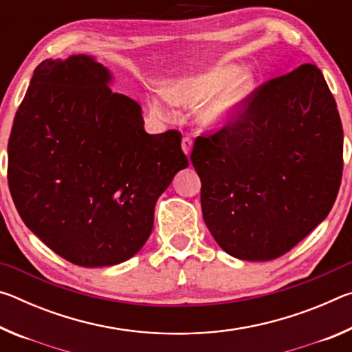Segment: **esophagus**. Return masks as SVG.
Listing matches in <instances>:
<instances>
[{
  "instance_id": "34e87169",
  "label": "esophagus",
  "mask_w": 352,
  "mask_h": 352,
  "mask_svg": "<svg viewBox=\"0 0 352 352\" xmlns=\"http://www.w3.org/2000/svg\"><path fill=\"white\" fill-rule=\"evenodd\" d=\"M182 148H183V152L189 157L190 148H192V140H190L189 136H184V138L182 140Z\"/></svg>"
}]
</instances>
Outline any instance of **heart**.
Returning <instances> with one entry per match:
<instances>
[{
	"label": "heart",
	"mask_w": 352,
	"mask_h": 352,
	"mask_svg": "<svg viewBox=\"0 0 352 352\" xmlns=\"http://www.w3.org/2000/svg\"><path fill=\"white\" fill-rule=\"evenodd\" d=\"M237 67H220L204 76L184 79L169 88V99L184 107H200V119L210 127H222L233 121L243 109L253 90V79L241 74ZM152 110L160 116H170L172 111L163 98L151 100Z\"/></svg>",
	"instance_id": "1"
}]
</instances>
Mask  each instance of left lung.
<instances>
[{"instance_id": "left-lung-1", "label": "left lung", "mask_w": 352, "mask_h": 352, "mask_svg": "<svg viewBox=\"0 0 352 352\" xmlns=\"http://www.w3.org/2000/svg\"><path fill=\"white\" fill-rule=\"evenodd\" d=\"M205 223L226 253L276 259L329 214L343 129L321 71L305 63L261 83L233 121L195 138Z\"/></svg>"}]
</instances>
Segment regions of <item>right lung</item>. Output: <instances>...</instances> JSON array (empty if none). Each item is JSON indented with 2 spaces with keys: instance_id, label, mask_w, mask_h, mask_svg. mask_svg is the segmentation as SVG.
<instances>
[{
  "instance_id": "obj_1",
  "label": "right lung",
  "mask_w": 352,
  "mask_h": 352,
  "mask_svg": "<svg viewBox=\"0 0 352 352\" xmlns=\"http://www.w3.org/2000/svg\"><path fill=\"white\" fill-rule=\"evenodd\" d=\"M110 79L83 54L41 62L8 144L9 189L23 222L80 267L138 253L158 197L189 164L182 133H146L141 107L113 93Z\"/></svg>"
}]
</instances>
